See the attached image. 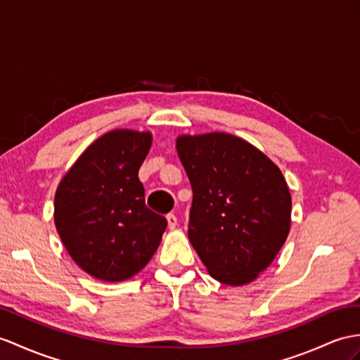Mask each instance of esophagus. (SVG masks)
Listing matches in <instances>:
<instances>
[{"instance_id": "1", "label": "esophagus", "mask_w": 360, "mask_h": 360, "mask_svg": "<svg viewBox=\"0 0 360 360\" xmlns=\"http://www.w3.org/2000/svg\"><path fill=\"white\" fill-rule=\"evenodd\" d=\"M166 220H168V227L171 231H174L175 227H177V217H175L174 214H169L168 217H166Z\"/></svg>"}]
</instances>
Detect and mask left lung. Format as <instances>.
<instances>
[{"label":"left lung","instance_id":"1","mask_svg":"<svg viewBox=\"0 0 360 360\" xmlns=\"http://www.w3.org/2000/svg\"><path fill=\"white\" fill-rule=\"evenodd\" d=\"M192 192L189 241L209 275L226 285L257 279L290 232L292 197L281 169L241 137H177Z\"/></svg>","mask_w":360,"mask_h":360}]
</instances>
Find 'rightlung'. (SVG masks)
Segmentation results:
<instances>
[{"instance_id":"obj_1","label":"right lung","mask_w":360,"mask_h":360,"mask_svg":"<svg viewBox=\"0 0 360 360\" xmlns=\"http://www.w3.org/2000/svg\"><path fill=\"white\" fill-rule=\"evenodd\" d=\"M151 145L150 131L112 129L79 155L58 185L56 231L76 264L101 281L139 274L168 224L146 207L139 180Z\"/></svg>"}]
</instances>
